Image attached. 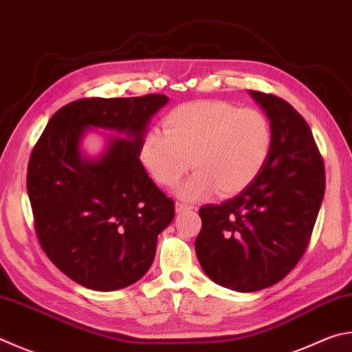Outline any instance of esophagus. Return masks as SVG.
<instances>
[{
	"mask_svg": "<svg viewBox=\"0 0 352 352\" xmlns=\"http://www.w3.org/2000/svg\"><path fill=\"white\" fill-rule=\"evenodd\" d=\"M175 208H177V212H188V210H190V209H194V206H190V204H186V203H182V201H177V204H175Z\"/></svg>",
	"mask_w": 352,
	"mask_h": 352,
	"instance_id": "obj_1",
	"label": "esophagus"
}]
</instances>
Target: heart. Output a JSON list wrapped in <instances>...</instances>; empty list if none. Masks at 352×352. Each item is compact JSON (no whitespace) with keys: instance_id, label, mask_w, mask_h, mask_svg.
<instances>
[{"instance_id":"obj_1","label":"heart","mask_w":352,"mask_h":352,"mask_svg":"<svg viewBox=\"0 0 352 352\" xmlns=\"http://www.w3.org/2000/svg\"><path fill=\"white\" fill-rule=\"evenodd\" d=\"M274 133L257 109H239L219 100L192 101L172 109L164 132L146 133L140 158L152 178L172 188L190 168L194 175L178 188L183 200L235 195L251 186L267 163Z\"/></svg>"}]
</instances>
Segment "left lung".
Returning <instances> with one entry per match:
<instances>
[{
    "mask_svg": "<svg viewBox=\"0 0 352 352\" xmlns=\"http://www.w3.org/2000/svg\"><path fill=\"white\" fill-rule=\"evenodd\" d=\"M270 120L274 142L251 186L198 214L195 252L212 282L239 292L265 289L306 251L324 195V166L308 123L285 100L249 91Z\"/></svg>",
    "mask_w": 352,
    "mask_h": 352,
    "instance_id": "obj_1",
    "label": "left lung"
}]
</instances>
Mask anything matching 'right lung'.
Returning a JSON list of instances; mask_svg holds the SVG:
<instances>
[{
    "label": "right lung",
    "mask_w": 352,
    "mask_h": 352,
    "mask_svg": "<svg viewBox=\"0 0 352 352\" xmlns=\"http://www.w3.org/2000/svg\"><path fill=\"white\" fill-rule=\"evenodd\" d=\"M166 95L82 98L56 111L28 168V194L38 240L52 263L81 286L115 291L138 282L155 258L158 234L175 215L174 201L152 182L140 148ZM101 129L105 149L82 151Z\"/></svg>",
    "instance_id": "obj_1"
}]
</instances>
